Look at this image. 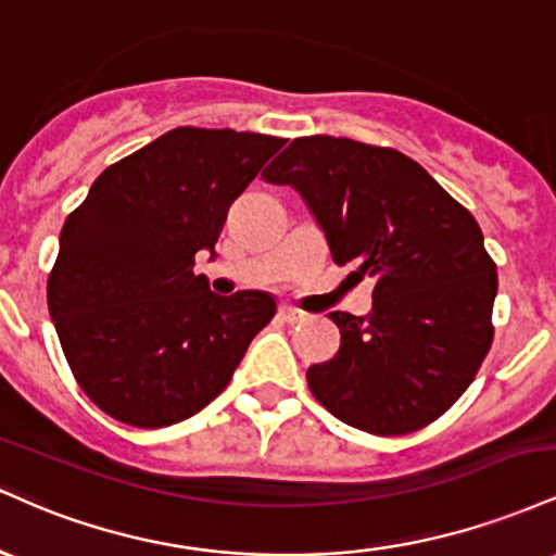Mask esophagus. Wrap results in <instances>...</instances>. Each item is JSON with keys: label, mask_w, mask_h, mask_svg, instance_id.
Listing matches in <instances>:
<instances>
[{"label": "esophagus", "mask_w": 556, "mask_h": 556, "mask_svg": "<svg viewBox=\"0 0 556 556\" xmlns=\"http://www.w3.org/2000/svg\"><path fill=\"white\" fill-rule=\"evenodd\" d=\"M279 316H282V321H287V324H300V321H305L303 311L292 308V305H282V308H279Z\"/></svg>", "instance_id": "obj_1"}]
</instances>
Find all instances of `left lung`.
Masks as SVG:
<instances>
[{"mask_svg":"<svg viewBox=\"0 0 556 556\" xmlns=\"http://www.w3.org/2000/svg\"><path fill=\"white\" fill-rule=\"evenodd\" d=\"M261 177L303 195L334 264L376 279L371 314H331L342 342L305 374L314 397L376 437L450 410L494 340L496 266L473 214L410 156L350 138H295Z\"/></svg>","mask_w":556,"mask_h":556,"instance_id":"obj_1","label":"left lung"}]
</instances>
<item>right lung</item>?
I'll list each match as a JSON object with an SVG mask.
<instances>
[{
  "label": "right lung",
  "mask_w": 556,
  "mask_h": 556,
  "mask_svg": "<svg viewBox=\"0 0 556 556\" xmlns=\"http://www.w3.org/2000/svg\"><path fill=\"white\" fill-rule=\"evenodd\" d=\"M285 143L175 127L101 172L67 216L49 314L75 379L106 416L138 429L195 416L277 314L269 292L222 298L193 266Z\"/></svg>",
  "instance_id": "right-lung-1"
}]
</instances>
